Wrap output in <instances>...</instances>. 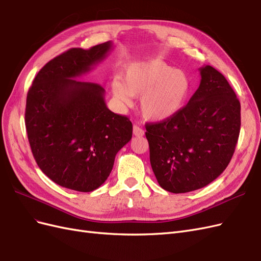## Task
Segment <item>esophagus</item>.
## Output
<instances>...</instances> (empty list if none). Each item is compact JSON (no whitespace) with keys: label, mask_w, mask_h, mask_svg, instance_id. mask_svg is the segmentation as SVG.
<instances>
[{"label":"esophagus","mask_w":261,"mask_h":261,"mask_svg":"<svg viewBox=\"0 0 261 261\" xmlns=\"http://www.w3.org/2000/svg\"><path fill=\"white\" fill-rule=\"evenodd\" d=\"M133 134L135 136H144V134H145V130L143 129V128H140L139 126H137V125H134V127H133Z\"/></svg>","instance_id":"esophagus-1"}]
</instances>
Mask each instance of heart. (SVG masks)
I'll use <instances>...</instances> for the list:
<instances>
[{
  "label": "heart",
  "instance_id": "obj_1",
  "mask_svg": "<svg viewBox=\"0 0 261 261\" xmlns=\"http://www.w3.org/2000/svg\"><path fill=\"white\" fill-rule=\"evenodd\" d=\"M117 103L129 106L139 97V109L149 121L161 122L177 114L188 98L191 81L186 73L160 60L132 63L124 69L122 83H112Z\"/></svg>",
  "mask_w": 261,
  "mask_h": 261
}]
</instances>
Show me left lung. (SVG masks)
I'll return each mask as SVG.
<instances>
[{
  "label": "left lung",
  "instance_id": "left-lung-1",
  "mask_svg": "<svg viewBox=\"0 0 261 261\" xmlns=\"http://www.w3.org/2000/svg\"><path fill=\"white\" fill-rule=\"evenodd\" d=\"M200 85L169 120L146 124L150 163L159 185L180 194L202 188L230 163L241 129V105L216 68H199Z\"/></svg>",
  "mask_w": 261,
  "mask_h": 261
}]
</instances>
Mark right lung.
Masks as SVG:
<instances>
[{"label":"right lung","mask_w":261,"mask_h":261,"mask_svg":"<svg viewBox=\"0 0 261 261\" xmlns=\"http://www.w3.org/2000/svg\"><path fill=\"white\" fill-rule=\"evenodd\" d=\"M108 41L89 50L70 49L40 69L27 94L25 124L38 167L54 183L89 193L113 169L128 143L133 124L110 111L99 84L77 81L112 50Z\"/></svg>","instance_id":"1"}]
</instances>
